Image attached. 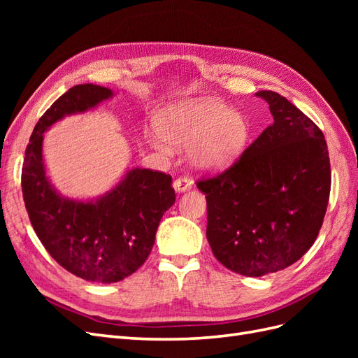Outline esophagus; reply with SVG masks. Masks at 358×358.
Here are the masks:
<instances>
[{"label":"esophagus","mask_w":358,"mask_h":358,"mask_svg":"<svg viewBox=\"0 0 358 358\" xmlns=\"http://www.w3.org/2000/svg\"><path fill=\"white\" fill-rule=\"evenodd\" d=\"M173 188H175L178 192H185L192 188V180L185 176L178 178L175 182H173Z\"/></svg>","instance_id":"esophagus-1"}]
</instances>
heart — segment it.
<instances>
[{
	"label": "heart",
	"instance_id": "1",
	"mask_svg": "<svg viewBox=\"0 0 358 358\" xmlns=\"http://www.w3.org/2000/svg\"><path fill=\"white\" fill-rule=\"evenodd\" d=\"M159 136L152 143L169 152L170 146L189 149L192 166L203 171L230 167L246 146L249 128L229 106L215 100H187L170 106L159 117ZM168 143L166 144L165 142Z\"/></svg>",
	"mask_w": 358,
	"mask_h": 358
}]
</instances>
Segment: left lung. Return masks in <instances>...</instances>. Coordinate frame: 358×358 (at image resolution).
I'll return each instance as SVG.
<instances>
[{
    "label": "left lung",
    "mask_w": 358,
    "mask_h": 358,
    "mask_svg": "<svg viewBox=\"0 0 358 358\" xmlns=\"http://www.w3.org/2000/svg\"><path fill=\"white\" fill-rule=\"evenodd\" d=\"M255 95L268 103L273 124L231 167L197 180L208 203L206 237L215 258L252 278L284 270L308 252L331 185L321 129L278 92Z\"/></svg>",
    "instance_id": "obj_1"
}]
</instances>
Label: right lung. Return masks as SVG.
Instances as JSON below:
<instances>
[{"instance_id": "add662e5", "label": "right lung", "mask_w": 358, "mask_h": 358, "mask_svg": "<svg viewBox=\"0 0 358 358\" xmlns=\"http://www.w3.org/2000/svg\"><path fill=\"white\" fill-rule=\"evenodd\" d=\"M113 92L92 83L76 85L40 117L22 167L25 208L36 234L55 262L90 282L113 284L134 273L150 254L159 221L176 200L171 176L129 170L95 201L61 197L43 164V133L66 115L82 113Z\"/></svg>"}]
</instances>
